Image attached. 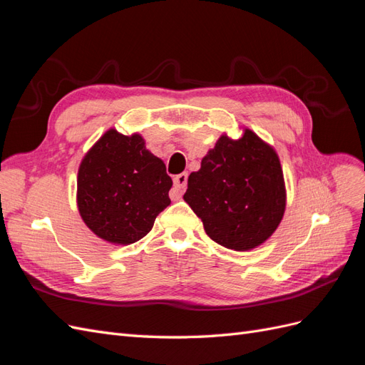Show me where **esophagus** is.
<instances>
[{
	"mask_svg": "<svg viewBox=\"0 0 365 365\" xmlns=\"http://www.w3.org/2000/svg\"><path fill=\"white\" fill-rule=\"evenodd\" d=\"M185 185H187V173L176 175L175 178H173V187H175V190L170 192L172 200H178V197L181 196V193L184 192Z\"/></svg>",
	"mask_w": 365,
	"mask_h": 365,
	"instance_id": "34e87169",
	"label": "esophagus"
}]
</instances>
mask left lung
I'll use <instances>...</instances> for the list:
<instances>
[{
  "instance_id": "left-lung-1",
  "label": "left lung",
  "mask_w": 365,
  "mask_h": 365,
  "mask_svg": "<svg viewBox=\"0 0 365 365\" xmlns=\"http://www.w3.org/2000/svg\"><path fill=\"white\" fill-rule=\"evenodd\" d=\"M184 201L201 217L216 244L250 251L280 225L286 187L275 149L256 132L242 128L239 138L222 134L187 181Z\"/></svg>"
}]
</instances>
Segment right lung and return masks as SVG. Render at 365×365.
Returning a JSON list of instances; mask_svg holds the SVG:
<instances>
[{
    "label": "right lung",
    "mask_w": 365,
    "mask_h": 365,
    "mask_svg": "<svg viewBox=\"0 0 365 365\" xmlns=\"http://www.w3.org/2000/svg\"><path fill=\"white\" fill-rule=\"evenodd\" d=\"M172 178L161 158L137 132L108 129L88 150L77 172V210L93 233L113 245L145 237L170 204Z\"/></svg>",
    "instance_id": "add662e5"
}]
</instances>
